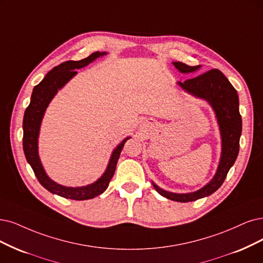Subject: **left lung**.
<instances>
[{
	"label": "left lung",
	"instance_id": "obj_1",
	"mask_svg": "<svg viewBox=\"0 0 263 263\" xmlns=\"http://www.w3.org/2000/svg\"><path fill=\"white\" fill-rule=\"evenodd\" d=\"M173 65L182 73L194 72L200 68L199 65L189 66L181 62H174ZM178 83L187 93L206 100L210 104L217 117L222 140L221 158L217 172L207 185L200 190L193 193L177 194L163 191L153 182L155 190L161 196L174 201L189 202L211 195L224 182L228 172L234 164L239 152L241 116L238 109L239 102L237 92L220 70L211 69L192 79Z\"/></svg>",
	"mask_w": 263,
	"mask_h": 263
}]
</instances>
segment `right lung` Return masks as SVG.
Segmentation results:
<instances>
[{
	"label": "right lung",
	"mask_w": 263,
	"mask_h": 263,
	"mask_svg": "<svg viewBox=\"0 0 263 263\" xmlns=\"http://www.w3.org/2000/svg\"><path fill=\"white\" fill-rule=\"evenodd\" d=\"M106 54V52H95L81 61H68L54 67L44 77V79L33 87L30 104H29L25 111L23 121V147L26 159L31 166L35 177L39 182L41 183V185L48 192L56 194V195L62 196L64 198L73 200H85L94 198L104 193L106 189L108 187L109 182L114 177L117 162H118L123 145L130 139V137L124 139L114 149L108 166H107V169L103 176L96 182L90 184V185L81 187H67L51 180L45 173L37 154L39 132H40V125L48 104H50L53 97L56 95L58 90H61L72 77L77 74V69H80V68L87 66L90 63L95 61L96 58Z\"/></svg>",
	"instance_id": "1"
}]
</instances>
